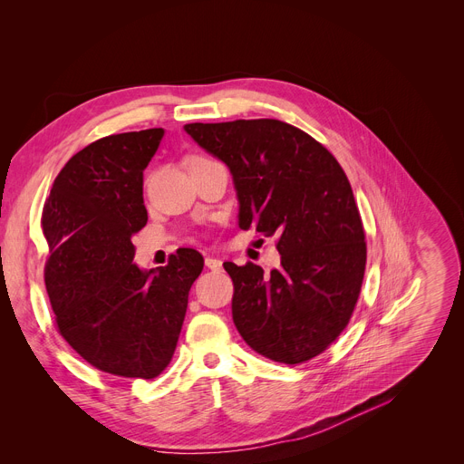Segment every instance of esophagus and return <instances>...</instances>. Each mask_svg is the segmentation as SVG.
<instances>
[{
    "mask_svg": "<svg viewBox=\"0 0 464 464\" xmlns=\"http://www.w3.org/2000/svg\"><path fill=\"white\" fill-rule=\"evenodd\" d=\"M205 266L214 270V272H218V270H222V261L216 259V257H205Z\"/></svg>",
    "mask_w": 464,
    "mask_h": 464,
    "instance_id": "obj_1",
    "label": "esophagus"
}]
</instances>
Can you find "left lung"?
<instances>
[{
	"label": "left lung",
	"mask_w": 464,
	"mask_h": 464,
	"mask_svg": "<svg viewBox=\"0 0 464 464\" xmlns=\"http://www.w3.org/2000/svg\"><path fill=\"white\" fill-rule=\"evenodd\" d=\"M184 130L229 168L238 227L274 237L282 256L270 276L254 263H224L238 334L274 362L312 360L349 324L365 272L345 171L310 134L277 119L190 122Z\"/></svg>",
	"instance_id": "left-lung-1"
}]
</instances>
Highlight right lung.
Wrapping results in <instances>:
<instances>
[{
    "label": "right lung",
    "instance_id": "right-lung-1",
    "mask_svg": "<svg viewBox=\"0 0 464 464\" xmlns=\"http://www.w3.org/2000/svg\"><path fill=\"white\" fill-rule=\"evenodd\" d=\"M164 129L92 141L65 164L43 210L50 246L44 284L59 334L92 367L159 377L175 353L203 257L179 248L141 270L132 237L147 224L143 171Z\"/></svg>",
    "mask_w": 464,
    "mask_h": 464
}]
</instances>
